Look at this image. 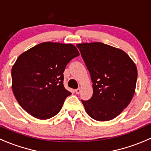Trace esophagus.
<instances>
[{"mask_svg":"<svg viewBox=\"0 0 151 151\" xmlns=\"http://www.w3.org/2000/svg\"><path fill=\"white\" fill-rule=\"evenodd\" d=\"M80 91H81L80 88H77V89H76V90H75V92H76V93H77V94H79V93H80Z\"/></svg>","mask_w":151,"mask_h":151,"instance_id":"34e87169","label":"esophagus"}]
</instances>
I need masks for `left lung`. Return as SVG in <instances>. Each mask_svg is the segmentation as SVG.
<instances>
[{
    "label": "left lung",
    "instance_id": "8db88e82",
    "mask_svg": "<svg viewBox=\"0 0 151 151\" xmlns=\"http://www.w3.org/2000/svg\"><path fill=\"white\" fill-rule=\"evenodd\" d=\"M90 73L93 95L81 100L88 116L97 121L114 119L131 102L137 68L124 51L99 42L77 45Z\"/></svg>",
    "mask_w": 151,
    "mask_h": 151
}]
</instances>
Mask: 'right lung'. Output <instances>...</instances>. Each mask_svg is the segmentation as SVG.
Listing matches in <instances>:
<instances>
[{
	"label": "right lung",
	"mask_w": 151,
	"mask_h": 151,
	"mask_svg": "<svg viewBox=\"0 0 151 151\" xmlns=\"http://www.w3.org/2000/svg\"><path fill=\"white\" fill-rule=\"evenodd\" d=\"M79 55L74 45L52 42L21 54L12 68V87L22 108L39 119L58 114L71 94L63 86L65 66Z\"/></svg>",
	"instance_id": "1"
}]
</instances>
